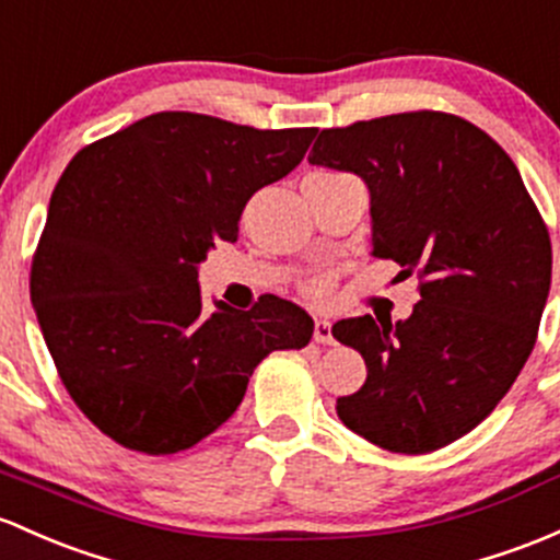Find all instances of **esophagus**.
Here are the masks:
<instances>
[{"label": "esophagus", "mask_w": 560, "mask_h": 560, "mask_svg": "<svg viewBox=\"0 0 560 560\" xmlns=\"http://www.w3.org/2000/svg\"><path fill=\"white\" fill-rule=\"evenodd\" d=\"M315 341L317 345H334V334H330L328 320H315Z\"/></svg>", "instance_id": "esophagus-1"}]
</instances>
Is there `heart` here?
<instances>
[{
	"instance_id": "heart-1",
	"label": "heart",
	"mask_w": 560,
	"mask_h": 560,
	"mask_svg": "<svg viewBox=\"0 0 560 560\" xmlns=\"http://www.w3.org/2000/svg\"><path fill=\"white\" fill-rule=\"evenodd\" d=\"M315 176H336V173H315ZM306 293H310V296H326L328 293V280L326 278H315V280H310L306 282Z\"/></svg>"
}]
</instances>
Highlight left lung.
<instances>
[{
  "instance_id": "obj_1",
  "label": "left lung",
  "mask_w": 560,
  "mask_h": 560,
  "mask_svg": "<svg viewBox=\"0 0 560 560\" xmlns=\"http://www.w3.org/2000/svg\"><path fill=\"white\" fill-rule=\"evenodd\" d=\"M310 162L369 184L371 254L419 278L408 320L330 328L369 369L336 413L395 454L448 446L494 411L534 350L552 275L542 215L508 152L456 114L328 128Z\"/></svg>"
}]
</instances>
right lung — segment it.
Returning a JSON list of instances; mask_svg holds the SVG:
<instances>
[{"label":"right lung","mask_w":560,"mask_h":560,"mask_svg":"<svg viewBox=\"0 0 560 560\" xmlns=\"http://www.w3.org/2000/svg\"><path fill=\"white\" fill-rule=\"evenodd\" d=\"M315 133L160 112L66 165L28 285L66 393L114 443L191 448L237 411L269 352L310 345L312 317L272 293L208 312L197 264L237 240L250 197L288 176Z\"/></svg>","instance_id":"right-lung-1"}]
</instances>
